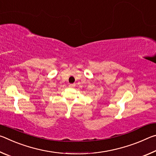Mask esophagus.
<instances>
[{
  "label": "esophagus",
  "instance_id": "34e87169",
  "mask_svg": "<svg viewBox=\"0 0 156 156\" xmlns=\"http://www.w3.org/2000/svg\"><path fill=\"white\" fill-rule=\"evenodd\" d=\"M75 86H76V84H70L69 85V87L70 88H73V87H74Z\"/></svg>",
  "mask_w": 156,
  "mask_h": 156
}]
</instances>
